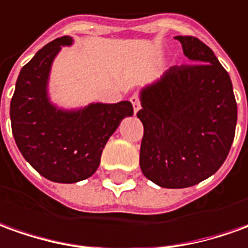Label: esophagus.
I'll return each mask as SVG.
<instances>
[{"instance_id": "34e87169", "label": "esophagus", "mask_w": 248, "mask_h": 248, "mask_svg": "<svg viewBox=\"0 0 248 248\" xmlns=\"http://www.w3.org/2000/svg\"><path fill=\"white\" fill-rule=\"evenodd\" d=\"M129 101L132 102V105H134V112L136 113V112L140 109V98H139V95L134 94L129 98Z\"/></svg>"}]
</instances>
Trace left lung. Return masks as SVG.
<instances>
[{
	"label": "left lung",
	"mask_w": 248,
	"mask_h": 248,
	"mask_svg": "<svg viewBox=\"0 0 248 248\" xmlns=\"http://www.w3.org/2000/svg\"><path fill=\"white\" fill-rule=\"evenodd\" d=\"M189 64L173 66L140 92V169L154 184H200L224 163L235 138L238 107L228 73L194 36H175Z\"/></svg>",
	"instance_id": "1"
}]
</instances>
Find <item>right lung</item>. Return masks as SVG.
Returning a JSON list of instances; mask_svg holds the SVG:
<instances>
[{"label": "right lung", "instance_id": "right-lung-1", "mask_svg": "<svg viewBox=\"0 0 248 248\" xmlns=\"http://www.w3.org/2000/svg\"><path fill=\"white\" fill-rule=\"evenodd\" d=\"M71 43L70 36H63L39 49L20 71L10 101L12 132L20 153L44 178L61 184L93 175L108 139L124 117L134 114L129 101L90 104L79 110H62L49 102L51 64L61 46Z\"/></svg>", "mask_w": 248, "mask_h": 248}]
</instances>
